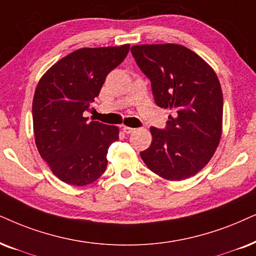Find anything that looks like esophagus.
Listing matches in <instances>:
<instances>
[{
    "label": "esophagus",
    "mask_w": 256,
    "mask_h": 256,
    "mask_svg": "<svg viewBox=\"0 0 256 256\" xmlns=\"http://www.w3.org/2000/svg\"><path fill=\"white\" fill-rule=\"evenodd\" d=\"M136 130V128H130V126H122V131L125 132V134H132V132H134Z\"/></svg>",
    "instance_id": "1"
}]
</instances>
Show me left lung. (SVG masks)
I'll list each match as a JSON object with an SVG mask.
<instances>
[{"mask_svg":"<svg viewBox=\"0 0 256 256\" xmlns=\"http://www.w3.org/2000/svg\"><path fill=\"white\" fill-rule=\"evenodd\" d=\"M131 53L150 79L156 104L174 112L166 130L150 128L152 142L142 160L164 180L195 176L214 156L222 136L223 96L215 70L182 44H137Z\"/></svg>","mask_w":256,"mask_h":256,"instance_id":"1","label":"left lung"}]
</instances>
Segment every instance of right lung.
<instances>
[{
    "instance_id": "add662e5",
    "label": "right lung",
    "mask_w": 256,
    "mask_h": 256,
    "mask_svg": "<svg viewBox=\"0 0 256 256\" xmlns=\"http://www.w3.org/2000/svg\"><path fill=\"white\" fill-rule=\"evenodd\" d=\"M130 44L80 48L60 59L38 80L33 99V128L40 156L58 178L76 186L105 172L117 126L84 117L106 76L122 62Z\"/></svg>"
}]
</instances>
